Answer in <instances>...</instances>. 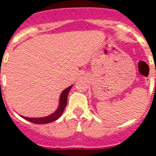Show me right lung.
<instances>
[{"mask_svg": "<svg viewBox=\"0 0 156 156\" xmlns=\"http://www.w3.org/2000/svg\"><path fill=\"white\" fill-rule=\"evenodd\" d=\"M72 86H70V87H68L66 90H63V92L61 93V97H60V105H59V107L56 111H55L54 113L51 115H50L48 116L42 117V118H28V117H24L25 120H28L30 122H32L34 124H47L53 122L55 120H56L61 116V115L64 111L65 108L66 106L67 105V95L69 94L70 89H71Z\"/></svg>", "mask_w": 156, "mask_h": 156, "instance_id": "right-lung-1", "label": "right lung"}]
</instances>
